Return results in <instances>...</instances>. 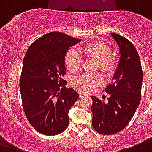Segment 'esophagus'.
Listing matches in <instances>:
<instances>
[{"instance_id": "1", "label": "esophagus", "mask_w": 152, "mask_h": 152, "mask_svg": "<svg viewBox=\"0 0 152 152\" xmlns=\"http://www.w3.org/2000/svg\"><path fill=\"white\" fill-rule=\"evenodd\" d=\"M88 97V95L85 94H83V93H79L80 98H82V97Z\"/></svg>"}]
</instances>
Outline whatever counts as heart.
<instances>
[{"label":"heart","instance_id":"heart-1","mask_svg":"<svg viewBox=\"0 0 152 152\" xmlns=\"http://www.w3.org/2000/svg\"><path fill=\"white\" fill-rule=\"evenodd\" d=\"M82 52L86 57L97 60V69H100L106 75H111L116 69V61L112 54V48L104 42L100 40L89 42L82 47ZM64 62L67 70L75 72L81 68L83 58L75 48H70L66 53ZM102 82L103 77L99 73H84L75 76L71 83L78 90L91 92Z\"/></svg>","mask_w":152,"mask_h":152}]
</instances>
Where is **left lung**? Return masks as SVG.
Wrapping results in <instances>:
<instances>
[{
    "label": "left lung",
    "instance_id": "left-lung-1",
    "mask_svg": "<svg viewBox=\"0 0 152 152\" xmlns=\"http://www.w3.org/2000/svg\"><path fill=\"white\" fill-rule=\"evenodd\" d=\"M120 48L121 59L112 82L105 89L110 97L102 102L91 96L92 126L102 135H113L129 124L141 100L143 71L135 46L124 36L111 33Z\"/></svg>",
    "mask_w": 152,
    "mask_h": 152
}]
</instances>
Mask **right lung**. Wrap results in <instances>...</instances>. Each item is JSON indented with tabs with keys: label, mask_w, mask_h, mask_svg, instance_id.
Segmentation results:
<instances>
[{
	"label": "right lung",
	"mask_w": 152,
	"mask_h": 152,
	"mask_svg": "<svg viewBox=\"0 0 152 152\" xmlns=\"http://www.w3.org/2000/svg\"><path fill=\"white\" fill-rule=\"evenodd\" d=\"M80 39L58 31L45 34L28 48L20 77L23 109L39 133L56 136L69 124V109L79 95L66 88L64 57Z\"/></svg>",
	"instance_id": "1"
}]
</instances>
